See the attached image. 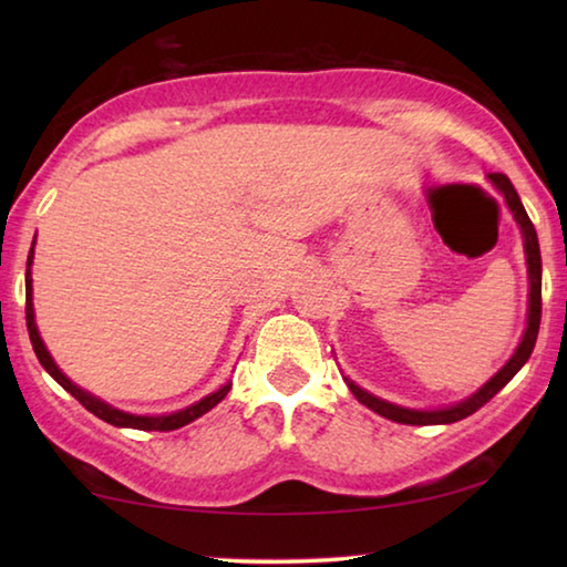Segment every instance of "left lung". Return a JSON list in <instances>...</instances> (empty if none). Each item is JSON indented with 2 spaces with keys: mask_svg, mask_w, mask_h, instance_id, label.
<instances>
[{
  "mask_svg": "<svg viewBox=\"0 0 567 567\" xmlns=\"http://www.w3.org/2000/svg\"><path fill=\"white\" fill-rule=\"evenodd\" d=\"M487 182L501 192V197L505 199L507 209L513 213V219L520 227V235H523V247H525V262H527V285H530V292H527V320H525V332L520 342H517V348L513 352V358L507 360L501 370L495 372V375L485 382L483 388H477L473 395L455 402V405H445V408H435V410H415V408H402L395 405V402L390 400H382L378 395H372L360 385H354L350 378H344L348 382V388L358 402H362L364 408H370L372 412H378V415L388 417L392 422H402V425H450V422H457L467 415H473L475 410H480L485 405L487 400L495 398L497 392H501L507 382H511L517 370L523 368L530 358V352L535 348V340H537V330H540V310H543V302H540V292H543V260H540V245H537V233L530 223V217H527L525 207L520 203V197H517V192L513 187V182L507 179L501 172H491L487 175Z\"/></svg>",
  "mask_w": 567,
  "mask_h": 567,
  "instance_id": "8db88e82",
  "label": "left lung"
}]
</instances>
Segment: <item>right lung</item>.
<instances>
[{"instance_id":"obj_1","label":"right lung","mask_w":567,"mask_h":567,"mask_svg":"<svg viewBox=\"0 0 567 567\" xmlns=\"http://www.w3.org/2000/svg\"><path fill=\"white\" fill-rule=\"evenodd\" d=\"M37 239V237H34ZM32 262H34V243L30 249V257H27V275H24V290H27V330H30V340H32V348L37 360L42 362V368L50 372V375L60 382V385L70 392L74 400H80L84 408H87L92 415H97L100 420L110 422L114 427H132V430H159V433H167V430H177L182 425H187V422L203 417L205 412L213 410L217 402H223L225 395L233 388V382H225V385H219L215 392H209L203 400L192 402V405L175 410V412H165V415H134V412H124L120 408L110 405V402H104L102 398L92 395L90 390H84L72 382L70 378L64 375L60 370V364L54 362V358L47 350V344L40 334V328H37V320H34V302H32Z\"/></svg>"}]
</instances>
